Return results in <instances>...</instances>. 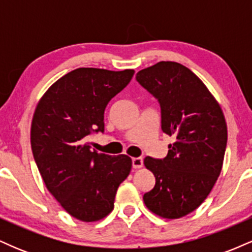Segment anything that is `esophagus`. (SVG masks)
I'll list each match as a JSON object with an SVG mask.
<instances>
[{"mask_svg": "<svg viewBox=\"0 0 252 252\" xmlns=\"http://www.w3.org/2000/svg\"><path fill=\"white\" fill-rule=\"evenodd\" d=\"M142 166H143L142 158H132V167H134L135 169L142 168Z\"/></svg>", "mask_w": 252, "mask_h": 252, "instance_id": "1", "label": "esophagus"}]
</instances>
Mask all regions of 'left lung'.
I'll return each instance as SVG.
<instances>
[{
  "instance_id": "8db88e82",
  "label": "left lung",
  "mask_w": 252,
  "mask_h": 252,
  "mask_svg": "<svg viewBox=\"0 0 252 252\" xmlns=\"http://www.w3.org/2000/svg\"><path fill=\"white\" fill-rule=\"evenodd\" d=\"M136 79L158 99L161 128L174 138L163 160L144 158L155 186L143 201L161 218H182L200 206L220 174L227 142L224 114L199 77L179 63L160 62Z\"/></svg>"
}]
</instances>
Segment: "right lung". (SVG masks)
Wrapping results in <instances>:
<instances>
[{"instance_id":"obj_1","label":"right lung","mask_w":252,"mask_h":252,"mask_svg":"<svg viewBox=\"0 0 252 252\" xmlns=\"http://www.w3.org/2000/svg\"><path fill=\"white\" fill-rule=\"evenodd\" d=\"M134 73L77 68L51 85L34 111V160L51 194L78 220L105 218L114 210L118 186L131 170L129 156L92 152L86 140L91 132L104 131L106 105Z\"/></svg>"}]
</instances>
